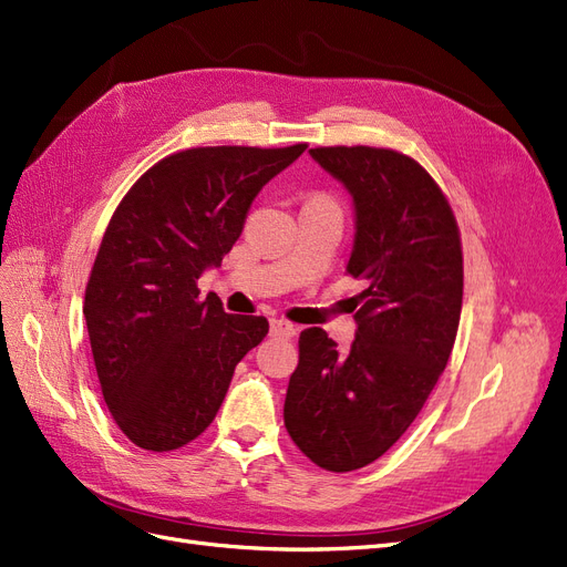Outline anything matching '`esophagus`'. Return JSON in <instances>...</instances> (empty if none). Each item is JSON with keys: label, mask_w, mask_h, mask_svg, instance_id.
I'll return each instance as SVG.
<instances>
[{"label": "esophagus", "mask_w": 567, "mask_h": 567, "mask_svg": "<svg viewBox=\"0 0 567 567\" xmlns=\"http://www.w3.org/2000/svg\"><path fill=\"white\" fill-rule=\"evenodd\" d=\"M270 333L280 339H295L299 333V327L287 322V320H270Z\"/></svg>", "instance_id": "34e87169"}]
</instances>
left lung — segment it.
<instances>
[{
  "label": "left lung",
  "instance_id": "1",
  "mask_svg": "<svg viewBox=\"0 0 567 567\" xmlns=\"http://www.w3.org/2000/svg\"><path fill=\"white\" fill-rule=\"evenodd\" d=\"M354 203L346 272L364 282L354 341L320 327L299 337L285 427L329 472L379 460L425 406L446 369L463 310V243L449 198L415 158L383 146L310 150Z\"/></svg>",
  "mask_w": 567,
  "mask_h": 567
}]
</instances>
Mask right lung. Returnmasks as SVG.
<instances>
[{
  "label": "right lung",
  "instance_id": "1",
  "mask_svg": "<svg viewBox=\"0 0 567 567\" xmlns=\"http://www.w3.org/2000/svg\"><path fill=\"white\" fill-rule=\"evenodd\" d=\"M306 146H194L152 165L114 209L83 316L102 396L135 446L163 453L194 442L236 364L268 333L266 318L200 299L198 278L236 245L261 186Z\"/></svg>",
  "mask_w": 567,
  "mask_h": 567
}]
</instances>
